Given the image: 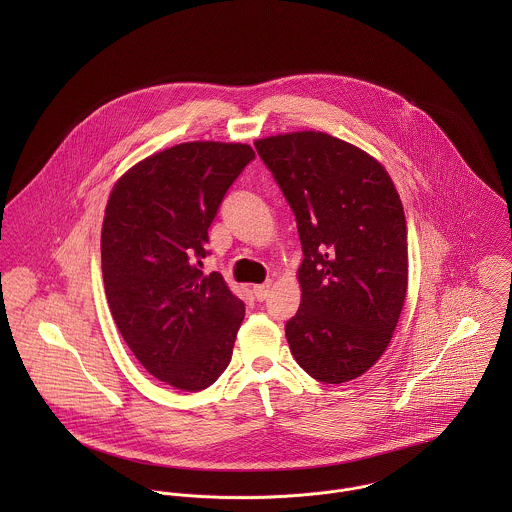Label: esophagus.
<instances>
[{"mask_svg": "<svg viewBox=\"0 0 512 512\" xmlns=\"http://www.w3.org/2000/svg\"><path fill=\"white\" fill-rule=\"evenodd\" d=\"M254 295L258 301H264L270 295V284H262V286H254Z\"/></svg>", "mask_w": 512, "mask_h": 512, "instance_id": "esophagus-1", "label": "esophagus"}]
</instances>
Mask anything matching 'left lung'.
Instances as JSON below:
<instances>
[{"mask_svg":"<svg viewBox=\"0 0 512 512\" xmlns=\"http://www.w3.org/2000/svg\"><path fill=\"white\" fill-rule=\"evenodd\" d=\"M292 207L303 262L301 303L286 323L309 376L341 384L386 351L408 290V230L386 169L323 132L254 142Z\"/></svg>","mask_w":512,"mask_h":512,"instance_id":"1","label":"left lung"}]
</instances>
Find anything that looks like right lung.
I'll return each mask as SVG.
<instances>
[{
    "label": "right lung",
    "mask_w": 512,
    "mask_h": 512,
    "mask_svg": "<svg viewBox=\"0 0 512 512\" xmlns=\"http://www.w3.org/2000/svg\"><path fill=\"white\" fill-rule=\"evenodd\" d=\"M254 157L246 144L169 147L124 173L106 205L100 248L112 317L147 372L185 392L224 372L244 319L242 299L201 268L220 203Z\"/></svg>",
    "instance_id": "add662e5"
}]
</instances>
